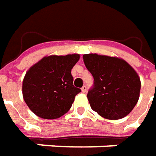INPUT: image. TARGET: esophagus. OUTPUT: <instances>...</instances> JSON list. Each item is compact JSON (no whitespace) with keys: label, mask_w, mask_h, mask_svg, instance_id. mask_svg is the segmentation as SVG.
I'll return each instance as SVG.
<instances>
[{"label":"esophagus","mask_w":156,"mask_h":156,"mask_svg":"<svg viewBox=\"0 0 156 156\" xmlns=\"http://www.w3.org/2000/svg\"><path fill=\"white\" fill-rule=\"evenodd\" d=\"M81 90H82V92H83V93H85V92L87 91V88H86V86H85V85H83V87L81 88Z\"/></svg>","instance_id":"esophagus-1"}]
</instances>
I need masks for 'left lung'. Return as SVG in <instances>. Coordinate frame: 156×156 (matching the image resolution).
<instances>
[{"label": "left lung", "instance_id": "1", "mask_svg": "<svg viewBox=\"0 0 156 156\" xmlns=\"http://www.w3.org/2000/svg\"><path fill=\"white\" fill-rule=\"evenodd\" d=\"M83 62L94 78L87 94L90 108L100 116L118 120L129 115L138 102L141 80L137 73L118 57L83 54Z\"/></svg>", "mask_w": 156, "mask_h": 156}]
</instances>
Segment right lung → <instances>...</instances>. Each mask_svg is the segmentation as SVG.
Masks as SVG:
<instances>
[{
    "instance_id": "add662e5",
    "label": "right lung",
    "mask_w": 156,
    "mask_h": 156,
    "mask_svg": "<svg viewBox=\"0 0 156 156\" xmlns=\"http://www.w3.org/2000/svg\"><path fill=\"white\" fill-rule=\"evenodd\" d=\"M78 53L50 55L27 70L22 81L25 103L43 119H57L71 109L81 90L74 87L72 69L79 60Z\"/></svg>"
}]
</instances>
